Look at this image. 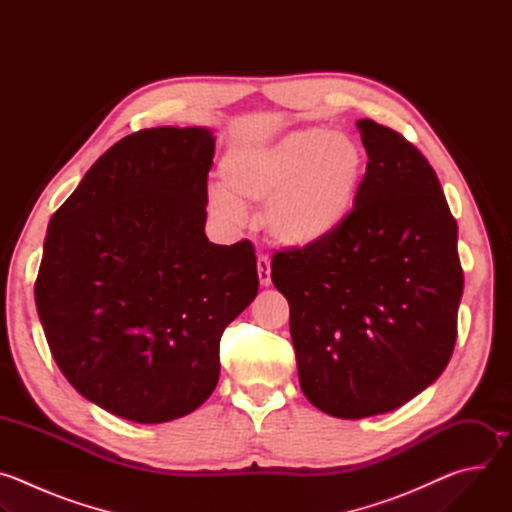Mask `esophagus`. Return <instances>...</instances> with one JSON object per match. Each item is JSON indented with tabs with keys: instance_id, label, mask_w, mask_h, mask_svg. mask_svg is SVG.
Returning a JSON list of instances; mask_svg holds the SVG:
<instances>
[{
	"instance_id": "obj_1",
	"label": "esophagus",
	"mask_w": 512,
	"mask_h": 512,
	"mask_svg": "<svg viewBox=\"0 0 512 512\" xmlns=\"http://www.w3.org/2000/svg\"><path fill=\"white\" fill-rule=\"evenodd\" d=\"M257 273H259V281L261 285H269L271 283V261L267 255H259L257 257Z\"/></svg>"
}]
</instances>
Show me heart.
<instances>
[{
    "instance_id": "1",
    "label": "heart",
    "mask_w": 512,
    "mask_h": 512,
    "mask_svg": "<svg viewBox=\"0 0 512 512\" xmlns=\"http://www.w3.org/2000/svg\"><path fill=\"white\" fill-rule=\"evenodd\" d=\"M367 156L360 143L328 127L289 131L263 145L231 150L221 164L223 190H210L208 206L235 218L247 204H267V233L285 247H312L350 218Z\"/></svg>"
}]
</instances>
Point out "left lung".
<instances>
[{"label": "left lung", "mask_w": 512, "mask_h": 512, "mask_svg": "<svg viewBox=\"0 0 512 512\" xmlns=\"http://www.w3.org/2000/svg\"><path fill=\"white\" fill-rule=\"evenodd\" d=\"M367 174L344 227L271 259L300 387L328 415L393 411L440 377L458 336V225L423 154L360 119Z\"/></svg>", "instance_id": "obj_1"}]
</instances>
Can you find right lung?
I'll list each match as a JSON object with an SVG mask.
<instances>
[{
	"label": "right lung",
	"mask_w": 512,
	"mask_h": 512,
	"mask_svg": "<svg viewBox=\"0 0 512 512\" xmlns=\"http://www.w3.org/2000/svg\"><path fill=\"white\" fill-rule=\"evenodd\" d=\"M214 137L135 131L52 214L34 283L66 381L105 411L164 423L200 407L221 375V336L255 300L251 241L204 235Z\"/></svg>",
	"instance_id": "obj_1"
}]
</instances>
